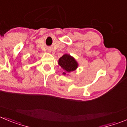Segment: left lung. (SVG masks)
<instances>
[{"label": "left lung", "mask_w": 127, "mask_h": 127, "mask_svg": "<svg viewBox=\"0 0 127 127\" xmlns=\"http://www.w3.org/2000/svg\"><path fill=\"white\" fill-rule=\"evenodd\" d=\"M59 64L60 67H62L66 72L74 71L77 68V62L75 61V59L70 56L69 55H64L61 58H60L59 60ZM63 74H66L65 72H64Z\"/></svg>", "instance_id": "1"}]
</instances>
